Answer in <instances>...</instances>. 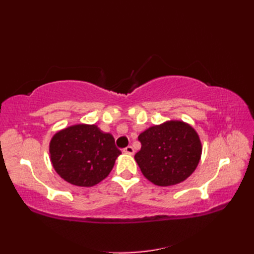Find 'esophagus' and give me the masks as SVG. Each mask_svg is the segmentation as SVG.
Returning a JSON list of instances; mask_svg holds the SVG:
<instances>
[{
    "label": "esophagus",
    "mask_w": 254,
    "mask_h": 254,
    "mask_svg": "<svg viewBox=\"0 0 254 254\" xmlns=\"http://www.w3.org/2000/svg\"><path fill=\"white\" fill-rule=\"evenodd\" d=\"M123 152L127 155H133L134 154V148L132 146H127L123 149Z\"/></svg>",
    "instance_id": "1"
}]
</instances>
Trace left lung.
<instances>
[{"label":"left lung","instance_id":"left-lung-1","mask_svg":"<svg viewBox=\"0 0 254 254\" xmlns=\"http://www.w3.org/2000/svg\"><path fill=\"white\" fill-rule=\"evenodd\" d=\"M142 147L134 156L142 174L159 187L181 183L199 163L202 143L190 124L180 120L166 121L146 128L138 135Z\"/></svg>","mask_w":254,"mask_h":254}]
</instances>
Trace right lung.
I'll list each match as a JSON object with an SVG mask.
<instances>
[{"mask_svg": "<svg viewBox=\"0 0 254 254\" xmlns=\"http://www.w3.org/2000/svg\"><path fill=\"white\" fill-rule=\"evenodd\" d=\"M57 174L77 187H93L108 177L121 155L110 133L96 124H73L58 131L49 144Z\"/></svg>", "mask_w": 254, "mask_h": 254, "instance_id": "obj_1", "label": "right lung"}]
</instances>
